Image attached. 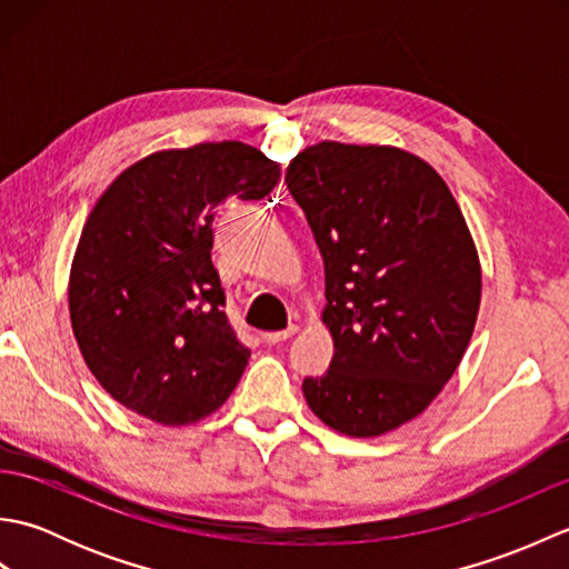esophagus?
Wrapping results in <instances>:
<instances>
[{
	"mask_svg": "<svg viewBox=\"0 0 569 569\" xmlns=\"http://www.w3.org/2000/svg\"><path fill=\"white\" fill-rule=\"evenodd\" d=\"M296 332H298V325H288L286 330H278V332H266V335H263V340L269 342V345H278V342L288 340V337H293Z\"/></svg>",
	"mask_w": 569,
	"mask_h": 569,
	"instance_id": "esophagus-1",
	"label": "esophagus"
}]
</instances>
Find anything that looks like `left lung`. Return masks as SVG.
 I'll list each match as a JSON object with an SVG mask.
<instances>
[{
	"mask_svg": "<svg viewBox=\"0 0 569 569\" xmlns=\"http://www.w3.org/2000/svg\"><path fill=\"white\" fill-rule=\"evenodd\" d=\"M325 261L335 357L303 393L325 426L377 438L420 416L475 332L481 269L450 188L418 156L322 141L286 168Z\"/></svg>",
	"mask_w": 569,
	"mask_h": 569,
	"instance_id": "obj_1",
	"label": "left lung"
}]
</instances>
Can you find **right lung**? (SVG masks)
<instances>
[{"mask_svg":"<svg viewBox=\"0 0 569 569\" xmlns=\"http://www.w3.org/2000/svg\"><path fill=\"white\" fill-rule=\"evenodd\" d=\"M276 161L241 141L156 151L102 192L70 271V322L84 365L114 401L161 426L214 413L249 347L224 312L212 220L227 200H261Z\"/></svg>","mask_w":569,"mask_h":569,"instance_id":"1","label":"right lung"}]
</instances>
